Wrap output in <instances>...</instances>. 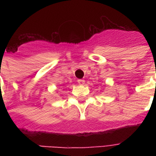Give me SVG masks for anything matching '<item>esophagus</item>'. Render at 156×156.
<instances>
[{"instance_id": "esophagus-1", "label": "esophagus", "mask_w": 156, "mask_h": 156, "mask_svg": "<svg viewBox=\"0 0 156 156\" xmlns=\"http://www.w3.org/2000/svg\"><path fill=\"white\" fill-rule=\"evenodd\" d=\"M78 83L79 85H83L85 83V80H83V79H78Z\"/></svg>"}]
</instances>
